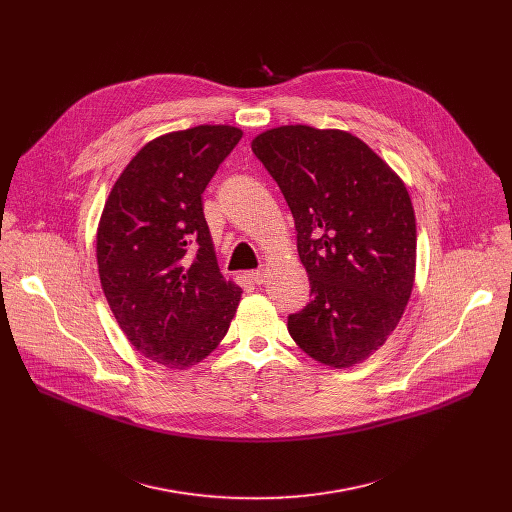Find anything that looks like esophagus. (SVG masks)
<instances>
[{"instance_id":"1","label":"esophagus","mask_w":512,"mask_h":512,"mask_svg":"<svg viewBox=\"0 0 512 512\" xmlns=\"http://www.w3.org/2000/svg\"><path fill=\"white\" fill-rule=\"evenodd\" d=\"M249 277L253 283L261 285L265 281V269H255V271H249Z\"/></svg>"}]
</instances>
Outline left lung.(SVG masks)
<instances>
[{"label":"left lung","instance_id":"left-lung-1","mask_svg":"<svg viewBox=\"0 0 512 512\" xmlns=\"http://www.w3.org/2000/svg\"><path fill=\"white\" fill-rule=\"evenodd\" d=\"M298 231L312 302L287 330L312 358L354 367L397 328L415 277L417 231L401 178L358 137L283 125L251 143Z\"/></svg>","mask_w":512,"mask_h":512}]
</instances>
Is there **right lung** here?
<instances>
[{
    "instance_id": "obj_1",
    "label": "right lung",
    "mask_w": 512,
    "mask_h": 512,
    "mask_svg": "<svg viewBox=\"0 0 512 512\" xmlns=\"http://www.w3.org/2000/svg\"><path fill=\"white\" fill-rule=\"evenodd\" d=\"M241 137L231 125H198L150 141L101 214L97 263L109 308L127 340L168 369L206 358L243 294L216 265L202 210V192Z\"/></svg>"
}]
</instances>
